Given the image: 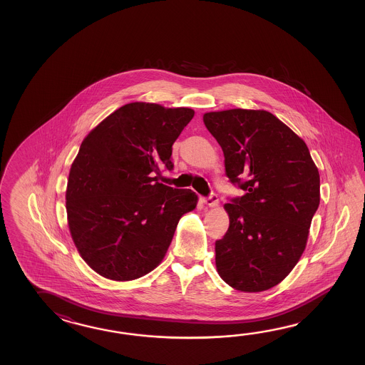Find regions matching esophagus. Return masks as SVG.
<instances>
[{
    "label": "esophagus",
    "mask_w": 365,
    "mask_h": 365,
    "mask_svg": "<svg viewBox=\"0 0 365 365\" xmlns=\"http://www.w3.org/2000/svg\"><path fill=\"white\" fill-rule=\"evenodd\" d=\"M201 201L205 203V205H207L210 207H215L217 206V194H211L209 197H201Z\"/></svg>",
    "instance_id": "34e87169"
}]
</instances>
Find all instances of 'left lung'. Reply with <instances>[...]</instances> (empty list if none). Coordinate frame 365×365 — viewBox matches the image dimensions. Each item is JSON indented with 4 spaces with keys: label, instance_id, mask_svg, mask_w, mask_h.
I'll use <instances>...</instances> for the list:
<instances>
[{
    "label": "left lung",
    "instance_id": "obj_1",
    "mask_svg": "<svg viewBox=\"0 0 365 365\" xmlns=\"http://www.w3.org/2000/svg\"><path fill=\"white\" fill-rule=\"evenodd\" d=\"M203 123L223 150L227 178L245 190L225 205L217 274L242 292L266 291L303 255L319 205L317 167L305 142L267 110L209 112Z\"/></svg>",
    "mask_w": 365,
    "mask_h": 365
}]
</instances>
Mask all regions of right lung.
Segmentation results:
<instances>
[{
	"mask_svg": "<svg viewBox=\"0 0 365 365\" xmlns=\"http://www.w3.org/2000/svg\"><path fill=\"white\" fill-rule=\"evenodd\" d=\"M193 116L184 107L129 103L82 142L70 168L68 225L79 255L101 277L124 282L153 272L180 217L195 209L193 190L158 181L160 167L173 168L172 145Z\"/></svg>",
	"mask_w": 365,
	"mask_h": 365,
	"instance_id": "add662e5",
	"label": "right lung"
}]
</instances>
